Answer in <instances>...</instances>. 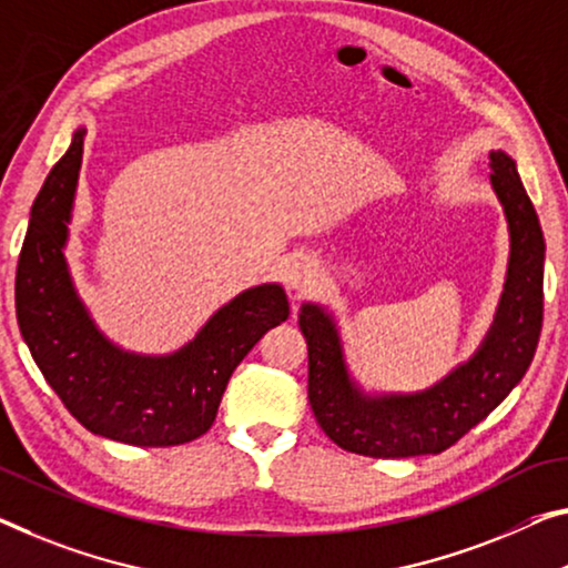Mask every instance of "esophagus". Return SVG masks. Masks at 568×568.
<instances>
[{"mask_svg":"<svg viewBox=\"0 0 568 568\" xmlns=\"http://www.w3.org/2000/svg\"><path fill=\"white\" fill-rule=\"evenodd\" d=\"M317 278V264L310 256H294L284 268V284L292 292H304Z\"/></svg>","mask_w":568,"mask_h":568,"instance_id":"obj_1","label":"esophagus"}]
</instances>
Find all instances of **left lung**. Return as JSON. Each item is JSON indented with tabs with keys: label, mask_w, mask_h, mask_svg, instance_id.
<instances>
[{
	"label": "left lung",
	"mask_w": 568,
	"mask_h": 568,
	"mask_svg": "<svg viewBox=\"0 0 568 568\" xmlns=\"http://www.w3.org/2000/svg\"><path fill=\"white\" fill-rule=\"evenodd\" d=\"M490 168L510 229L508 282L485 343L447 378L422 394L365 396L347 375L335 320L317 304L302 307L312 412L345 452L375 459L439 455L483 422L534 361L544 325V231L516 162L505 152H490Z\"/></svg>",
	"instance_id": "8db88e82"
}]
</instances>
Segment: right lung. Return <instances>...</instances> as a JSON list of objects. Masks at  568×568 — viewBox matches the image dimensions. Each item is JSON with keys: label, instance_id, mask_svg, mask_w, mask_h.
Wrapping results in <instances>:
<instances>
[{"label": "right lung", "instance_id": "obj_1", "mask_svg": "<svg viewBox=\"0 0 568 568\" xmlns=\"http://www.w3.org/2000/svg\"><path fill=\"white\" fill-rule=\"evenodd\" d=\"M83 136L78 129L32 203L14 278L20 333L50 388L89 432L134 447L187 444L211 429L235 365L290 317V302L282 286H254L172 355H134L109 343L75 296L63 256Z\"/></svg>", "mask_w": 568, "mask_h": 568}]
</instances>
